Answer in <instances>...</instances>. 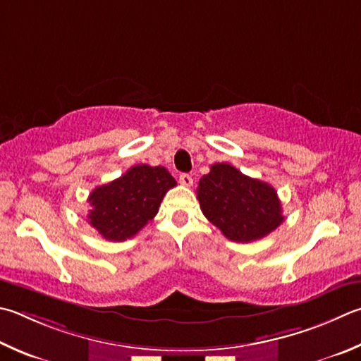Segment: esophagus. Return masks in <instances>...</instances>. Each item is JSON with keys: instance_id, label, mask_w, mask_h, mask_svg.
<instances>
[{"instance_id": "1", "label": "esophagus", "mask_w": 361, "mask_h": 361, "mask_svg": "<svg viewBox=\"0 0 361 361\" xmlns=\"http://www.w3.org/2000/svg\"><path fill=\"white\" fill-rule=\"evenodd\" d=\"M180 183H181L183 186H186V188L192 186V176L189 175V173H181L180 175Z\"/></svg>"}]
</instances>
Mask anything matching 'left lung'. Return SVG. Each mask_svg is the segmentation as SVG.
<instances>
[{
  "mask_svg": "<svg viewBox=\"0 0 361 361\" xmlns=\"http://www.w3.org/2000/svg\"><path fill=\"white\" fill-rule=\"evenodd\" d=\"M197 199L205 218L238 243L264 238L284 221L274 188L226 162L213 164L202 176Z\"/></svg>",
  "mask_w": 361,
  "mask_h": 361,
  "instance_id": "obj_1",
  "label": "left lung"
}]
</instances>
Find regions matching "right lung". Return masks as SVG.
Instances as JSON below:
<instances>
[{"mask_svg":"<svg viewBox=\"0 0 361 361\" xmlns=\"http://www.w3.org/2000/svg\"><path fill=\"white\" fill-rule=\"evenodd\" d=\"M175 186L166 167L139 164L90 194L88 222L106 240L133 238L154 218L164 195Z\"/></svg>","mask_w":361,"mask_h":361,"instance_id":"right-lung-1","label":"right lung"}]
</instances>
